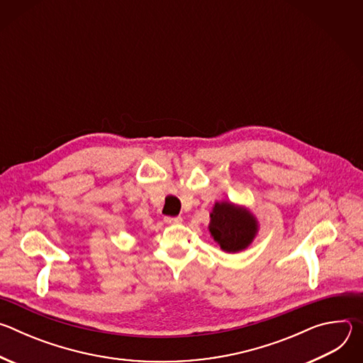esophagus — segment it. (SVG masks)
<instances>
[{"instance_id":"34e87169","label":"esophagus","mask_w":363,"mask_h":363,"mask_svg":"<svg viewBox=\"0 0 363 363\" xmlns=\"http://www.w3.org/2000/svg\"><path fill=\"white\" fill-rule=\"evenodd\" d=\"M182 221V217H165L167 224H178Z\"/></svg>"}]
</instances>
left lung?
I'll list each match as a JSON object with an SVG mask.
<instances>
[{
    "label": "left lung",
    "mask_w": 363,
    "mask_h": 363,
    "mask_svg": "<svg viewBox=\"0 0 363 363\" xmlns=\"http://www.w3.org/2000/svg\"><path fill=\"white\" fill-rule=\"evenodd\" d=\"M210 218L211 237L225 252L244 251L258 233L255 216L247 206L230 201L216 202Z\"/></svg>",
    "instance_id": "1"
}]
</instances>
